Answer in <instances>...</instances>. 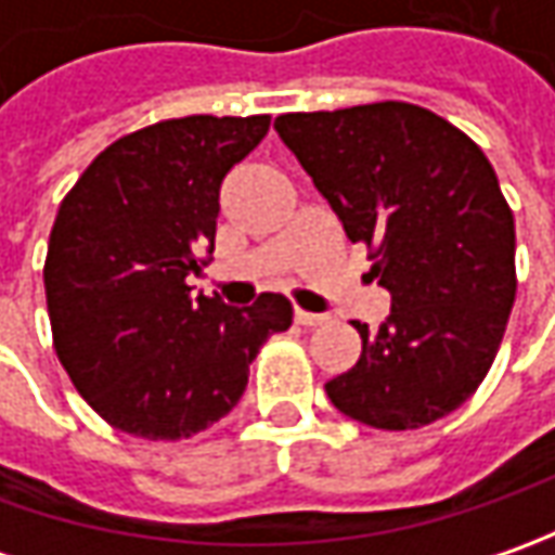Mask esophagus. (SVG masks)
Here are the masks:
<instances>
[{
    "instance_id": "34e87169",
    "label": "esophagus",
    "mask_w": 555,
    "mask_h": 555,
    "mask_svg": "<svg viewBox=\"0 0 555 555\" xmlns=\"http://www.w3.org/2000/svg\"><path fill=\"white\" fill-rule=\"evenodd\" d=\"M324 321H327V314L296 309V324H299V327H318V324H324Z\"/></svg>"
}]
</instances>
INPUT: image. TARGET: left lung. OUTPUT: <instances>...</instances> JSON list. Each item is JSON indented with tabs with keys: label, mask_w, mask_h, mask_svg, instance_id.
<instances>
[{
	"label": "left lung",
	"mask_w": 555,
	"mask_h": 555,
	"mask_svg": "<svg viewBox=\"0 0 555 555\" xmlns=\"http://www.w3.org/2000/svg\"><path fill=\"white\" fill-rule=\"evenodd\" d=\"M371 278L392 293L361 358L324 386L373 429L429 426L488 376L516 299V224L494 166L454 122L408 101L274 119Z\"/></svg>",
	"instance_id": "obj_1"
}]
</instances>
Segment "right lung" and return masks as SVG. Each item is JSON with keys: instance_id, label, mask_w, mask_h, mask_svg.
I'll return each instance as SVG.
<instances>
[{"instance_id": "1", "label": "right lung", "mask_w": 555, "mask_h": 555, "mask_svg": "<svg viewBox=\"0 0 555 555\" xmlns=\"http://www.w3.org/2000/svg\"><path fill=\"white\" fill-rule=\"evenodd\" d=\"M271 117L160 119L104 147L61 201L46 253L57 361L104 423L179 441L222 420L271 333L293 324L281 293L249 309L191 296L212 253L219 188Z\"/></svg>"}]
</instances>
